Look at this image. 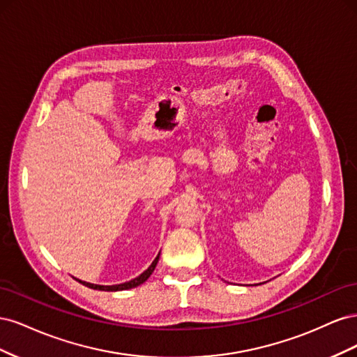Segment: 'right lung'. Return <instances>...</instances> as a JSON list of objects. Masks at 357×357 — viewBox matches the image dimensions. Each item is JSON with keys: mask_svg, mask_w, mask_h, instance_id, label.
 Returning <instances> with one entry per match:
<instances>
[{"mask_svg": "<svg viewBox=\"0 0 357 357\" xmlns=\"http://www.w3.org/2000/svg\"><path fill=\"white\" fill-rule=\"evenodd\" d=\"M159 255H160V253H158V256L155 257V261L152 262V265H150L143 274H139L138 277H135V278H132V280H129V282H126V283L113 284V286H101V284H93V283H88V282H82V280H79V278H75V280H77V282H79V283H82L83 286H86V287H91V289H95V290L117 291V290H128V289H132V287H137V286H139V284H143V283L146 282V280H147L150 275H152V273L155 271V268H156V265H158Z\"/></svg>", "mask_w": 357, "mask_h": 357, "instance_id": "1", "label": "right lung"}]
</instances>
